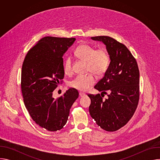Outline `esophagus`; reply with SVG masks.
Here are the masks:
<instances>
[{
    "mask_svg": "<svg viewBox=\"0 0 160 160\" xmlns=\"http://www.w3.org/2000/svg\"><path fill=\"white\" fill-rule=\"evenodd\" d=\"M79 96H80V97H82V98H83V97H85V96H86V94H85V93H83V92H80L79 93Z\"/></svg>",
    "mask_w": 160,
    "mask_h": 160,
    "instance_id": "34e87169",
    "label": "esophagus"
}]
</instances>
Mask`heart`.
Listing matches in <instances>:
<instances>
[{
	"label": "heart",
	"instance_id": "1",
	"mask_svg": "<svg viewBox=\"0 0 160 160\" xmlns=\"http://www.w3.org/2000/svg\"><path fill=\"white\" fill-rule=\"evenodd\" d=\"M76 56L80 59L87 62L86 70L89 73L85 75H78L70 83L72 87L80 91H87L96 82L94 75L101 77L107 72L110 62L109 55L104 48L96 49L87 44H81L75 50ZM64 72L67 75L73 73V70L72 60L70 58L64 63Z\"/></svg>",
	"mask_w": 160,
	"mask_h": 160
}]
</instances>
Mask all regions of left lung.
Instances as JSON below:
<instances>
[{"instance_id":"obj_1","label":"left lung","mask_w":160,"mask_h":160,"mask_svg":"<svg viewBox=\"0 0 160 160\" xmlns=\"http://www.w3.org/2000/svg\"><path fill=\"white\" fill-rule=\"evenodd\" d=\"M91 38L106 45L111 62L104 77L94 86L102 92L101 96L88 94L91 100L89 112L101 128L115 132L128 123L138 105L139 70L138 62L125 45L113 38L98 36ZM103 93L108 95V99L102 100Z\"/></svg>"}]
</instances>
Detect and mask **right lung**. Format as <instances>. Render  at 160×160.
Wrapping results in <instances>:
<instances>
[{"label": "right lung", "mask_w": 160, "mask_h": 160, "mask_svg": "<svg viewBox=\"0 0 160 160\" xmlns=\"http://www.w3.org/2000/svg\"><path fill=\"white\" fill-rule=\"evenodd\" d=\"M75 40L45 37L28 51L22 63L21 88L25 107L36 124L50 132L63 128L79 96L70 88L56 99L52 97L64 76L62 56Z\"/></svg>", "instance_id": "1"}]
</instances>
